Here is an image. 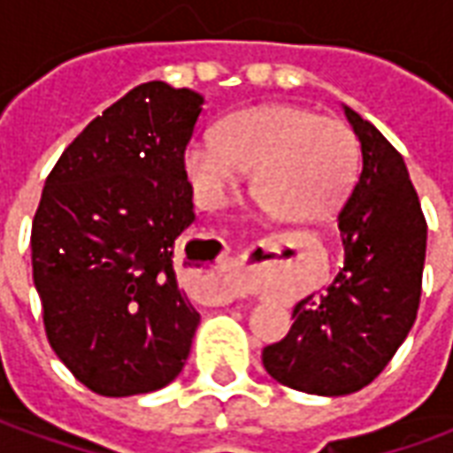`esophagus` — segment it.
<instances>
[{
  "mask_svg": "<svg viewBox=\"0 0 453 453\" xmlns=\"http://www.w3.org/2000/svg\"><path fill=\"white\" fill-rule=\"evenodd\" d=\"M235 281L227 272V266L223 259H218V265L208 272L206 281H203V296L208 301H230L235 296Z\"/></svg>",
  "mask_w": 453,
  "mask_h": 453,
  "instance_id": "1",
  "label": "esophagus"
}]
</instances>
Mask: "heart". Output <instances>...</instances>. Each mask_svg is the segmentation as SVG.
Returning a JSON list of instances; mask_svg holds the SVG:
<instances>
[{
	"mask_svg": "<svg viewBox=\"0 0 453 453\" xmlns=\"http://www.w3.org/2000/svg\"><path fill=\"white\" fill-rule=\"evenodd\" d=\"M184 174L198 203L220 208L242 169L269 216L320 220L347 201L359 174V140L337 119L296 104H259L220 120L216 140L184 150Z\"/></svg>",
	"mask_w": 453,
	"mask_h": 453,
	"instance_id": "heart-1",
	"label": "heart"
}]
</instances>
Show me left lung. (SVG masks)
<instances>
[{
    "label": "left lung",
    "mask_w": 453,
    "mask_h": 453,
    "mask_svg": "<svg viewBox=\"0 0 453 453\" xmlns=\"http://www.w3.org/2000/svg\"><path fill=\"white\" fill-rule=\"evenodd\" d=\"M361 172L340 208L342 266L327 291L294 308L284 340L262 361L269 376L315 395H347L386 369L418 318L427 220L403 155L349 106Z\"/></svg>",
    "instance_id": "left-lung-1"
}]
</instances>
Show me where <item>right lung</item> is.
Here are the masks:
<instances>
[{
	"instance_id": "right-lung-1",
	"label": "right lung",
	"mask_w": 453,
	"mask_h": 453,
	"mask_svg": "<svg viewBox=\"0 0 453 453\" xmlns=\"http://www.w3.org/2000/svg\"><path fill=\"white\" fill-rule=\"evenodd\" d=\"M203 96L145 82L65 148L31 227L34 284L53 351L87 388L126 398L184 369L198 313L174 242L194 223L184 150Z\"/></svg>"
}]
</instances>
